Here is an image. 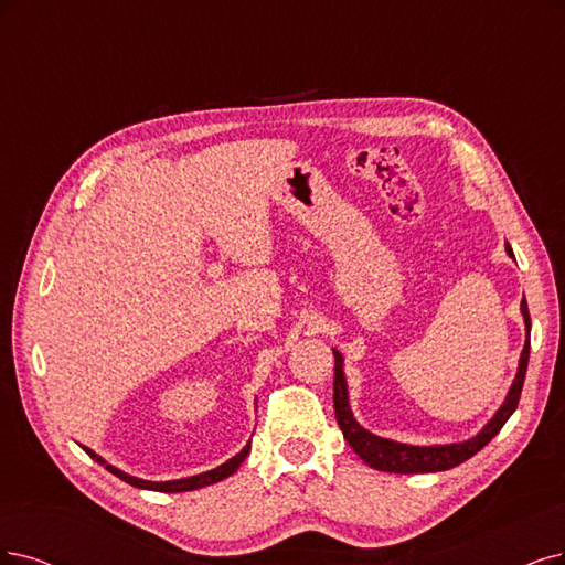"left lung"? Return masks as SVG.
<instances>
[{
  "mask_svg": "<svg viewBox=\"0 0 565 565\" xmlns=\"http://www.w3.org/2000/svg\"><path fill=\"white\" fill-rule=\"evenodd\" d=\"M508 254L512 256V248L508 246ZM521 315H524L526 330H529V340L524 344V351H521V361H519V372L514 377V384L508 393V398L495 412L493 419L482 428V433L475 435L472 440L461 443V445H440V447H412V445H401L393 440H384V437H377L367 433L359 422L353 419V414L349 409V398H347V382H344V372H342V353H335V382H332V403H335V416L338 424L344 433V440L349 447L356 451L363 461L374 468V470H384V472H398V475H409V472H440L456 468L458 463L468 461L470 456H475L484 445H489L498 430L505 426V422L512 416V412L519 405L521 398V388H524L526 380V367H529V353H531V315H529V305L526 298L521 300Z\"/></svg>",
  "mask_w": 565,
  "mask_h": 565,
  "instance_id": "8db88e82",
  "label": "left lung"
}]
</instances>
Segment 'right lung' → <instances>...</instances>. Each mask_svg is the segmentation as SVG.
Masks as SVG:
<instances>
[{
	"label": "right lung",
	"instance_id": "right-lung-1",
	"mask_svg": "<svg viewBox=\"0 0 565 565\" xmlns=\"http://www.w3.org/2000/svg\"><path fill=\"white\" fill-rule=\"evenodd\" d=\"M248 449H250V443H248L237 456L230 458L227 463H223V466H218V468H214V470H209V472L195 475V477L174 479V482H146V479L130 477V475H125L122 470L109 466V463L104 461V458H99L95 451H90V449H86V451H88V456L93 458V461H97L99 466L107 468L111 475H116L118 479H122V482H128V484H132V487H137V489H151V491H162V493H179V491H193V489H202V487H209V484H216V482H221V479L230 477V475H233V472L242 466V461L246 458Z\"/></svg>",
	"mask_w": 565,
	"mask_h": 565
}]
</instances>
